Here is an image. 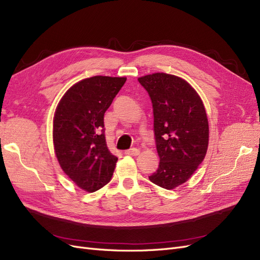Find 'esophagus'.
<instances>
[{
    "mask_svg": "<svg viewBox=\"0 0 260 260\" xmlns=\"http://www.w3.org/2000/svg\"><path fill=\"white\" fill-rule=\"evenodd\" d=\"M139 152H140V151H139L138 149L132 148V149H129V150H126V151H125V154H126V155H138Z\"/></svg>",
    "mask_w": 260,
    "mask_h": 260,
    "instance_id": "1",
    "label": "esophagus"
}]
</instances>
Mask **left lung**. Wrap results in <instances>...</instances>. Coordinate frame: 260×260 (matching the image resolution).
<instances>
[{
  "label": "left lung",
  "mask_w": 260,
  "mask_h": 260,
  "mask_svg": "<svg viewBox=\"0 0 260 260\" xmlns=\"http://www.w3.org/2000/svg\"><path fill=\"white\" fill-rule=\"evenodd\" d=\"M151 98L157 170L149 176L171 190L186 182L203 162L208 146V121L202 99L187 81L167 73L138 79Z\"/></svg>",
  "instance_id": "1"
}]
</instances>
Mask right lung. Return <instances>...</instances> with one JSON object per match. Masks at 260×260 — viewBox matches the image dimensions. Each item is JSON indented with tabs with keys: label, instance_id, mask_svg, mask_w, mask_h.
Wrapping results in <instances>:
<instances>
[{
	"label": "right lung",
	"instance_id": "add662e5",
	"mask_svg": "<svg viewBox=\"0 0 260 260\" xmlns=\"http://www.w3.org/2000/svg\"><path fill=\"white\" fill-rule=\"evenodd\" d=\"M126 78L96 75L71 86L56 108L53 141L57 160L81 189L95 192L111 180L118 157L107 147L104 115Z\"/></svg>",
	"mask_w": 260,
	"mask_h": 260
}]
</instances>
